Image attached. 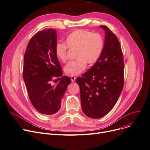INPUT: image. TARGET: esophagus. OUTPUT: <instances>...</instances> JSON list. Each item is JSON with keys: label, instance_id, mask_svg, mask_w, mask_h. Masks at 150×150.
Returning <instances> with one entry per match:
<instances>
[{"label": "esophagus", "instance_id": "1", "mask_svg": "<svg viewBox=\"0 0 150 150\" xmlns=\"http://www.w3.org/2000/svg\"><path fill=\"white\" fill-rule=\"evenodd\" d=\"M70 79H71V81H72V82H75V80H76V77L73 76V75H71L70 76Z\"/></svg>", "mask_w": 150, "mask_h": 150}]
</instances>
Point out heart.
<instances>
[{
    "label": "heart",
    "instance_id": "heart-1",
    "mask_svg": "<svg viewBox=\"0 0 150 150\" xmlns=\"http://www.w3.org/2000/svg\"><path fill=\"white\" fill-rule=\"evenodd\" d=\"M65 43H58L54 48L56 57L62 62L67 60V47L76 48L75 61L68 62L64 67L66 74L78 75L86 67V64L92 65L96 63L103 51L104 42L102 36L97 33L85 30H77L69 35Z\"/></svg>",
    "mask_w": 150,
    "mask_h": 150
}]
</instances>
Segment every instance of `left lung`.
<instances>
[{
	"mask_svg": "<svg viewBox=\"0 0 150 150\" xmlns=\"http://www.w3.org/2000/svg\"><path fill=\"white\" fill-rule=\"evenodd\" d=\"M103 51L98 61L81 77L76 79L80 86L81 108L92 119H100L114 108L123 90L124 62L117 36L106 26Z\"/></svg>",
	"mask_w": 150,
	"mask_h": 150,
	"instance_id": "8db88e82",
	"label": "left lung"
}]
</instances>
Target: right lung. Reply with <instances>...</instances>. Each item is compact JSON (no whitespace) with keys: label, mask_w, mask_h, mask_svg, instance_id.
<instances>
[{"label":"right lung","mask_w":150,"mask_h":150,"mask_svg":"<svg viewBox=\"0 0 150 150\" xmlns=\"http://www.w3.org/2000/svg\"><path fill=\"white\" fill-rule=\"evenodd\" d=\"M57 40L54 29L39 31L29 41L23 59V77L30 100L37 111L45 115L54 114L60 109L71 82L69 77L64 76L56 86L50 84L53 77L62 75L54 52Z\"/></svg>","instance_id":"1"}]
</instances>
